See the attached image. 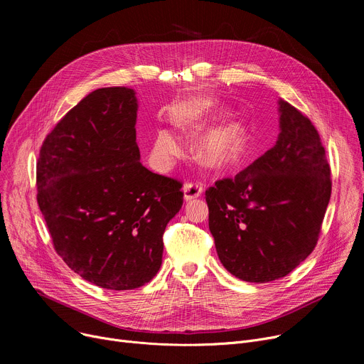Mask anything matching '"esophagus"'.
Here are the masks:
<instances>
[{
    "instance_id": "1",
    "label": "esophagus",
    "mask_w": 364,
    "mask_h": 364,
    "mask_svg": "<svg viewBox=\"0 0 364 364\" xmlns=\"http://www.w3.org/2000/svg\"><path fill=\"white\" fill-rule=\"evenodd\" d=\"M183 192H184V199L188 202L199 198L203 192V187L199 183H186L183 187Z\"/></svg>"
}]
</instances>
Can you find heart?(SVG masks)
Instances as JSON below:
<instances>
[{"label": "heart", "mask_w": 364, "mask_h": 364, "mask_svg": "<svg viewBox=\"0 0 364 364\" xmlns=\"http://www.w3.org/2000/svg\"><path fill=\"white\" fill-rule=\"evenodd\" d=\"M217 109H186L176 118V125L181 129L202 127ZM246 128L242 121L227 119L218 127L209 129L196 144L198 156L211 168L225 169L236 165L245 150ZM180 151V141L169 129H159L155 137V153L161 161H168Z\"/></svg>", "instance_id": "obj_1"}]
</instances>
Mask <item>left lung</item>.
<instances>
[{
  "label": "left lung",
  "instance_id": "left-lung-1",
  "mask_svg": "<svg viewBox=\"0 0 364 364\" xmlns=\"http://www.w3.org/2000/svg\"><path fill=\"white\" fill-rule=\"evenodd\" d=\"M277 105L276 144L205 193L221 264L251 283L282 279L313 252L332 192L317 129L288 102Z\"/></svg>",
  "mask_w": 364,
  "mask_h": 364
}]
</instances>
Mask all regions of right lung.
Instances as JSON below:
<instances>
[{
  "mask_svg": "<svg viewBox=\"0 0 364 364\" xmlns=\"http://www.w3.org/2000/svg\"><path fill=\"white\" fill-rule=\"evenodd\" d=\"M137 110L132 88L90 92L46 137L36 164V200L55 252L112 291L156 276L165 227L183 205V184L140 162Z\"/></svg>",
  "mask_w": 364,
  "mask_h": 364,
  "instance_id": "1",
  "label": "right lung"
}]
</instances>
